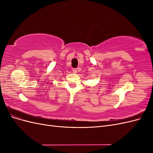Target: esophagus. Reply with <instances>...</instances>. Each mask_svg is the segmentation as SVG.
I'll use <instances>...</instances> for the list:
<instances>
[{"label":"esophagus","mask_w":153,"mask_h":153,"mask_svg":"<svg viewBox=\"0 0 153 153\" xmlns=\"http://www.w3.org/2000/svg\"><path fill=\"white\" fill-rule=\"evenodd\" d=\"M73 72L74 73H77V69L73 68Z\"/></svg>","instance_id":"1"}]
</instances>
